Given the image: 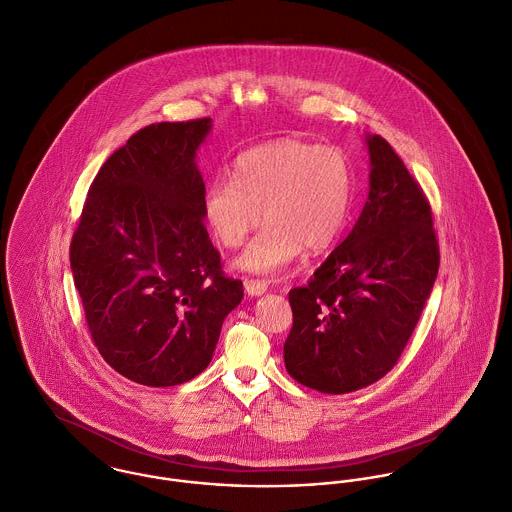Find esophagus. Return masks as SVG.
<instances>
[{"label": "esophagus", "instance_id": "obj_1", "mask_svg": "<svg viewBox=\"0 0 512 512\" xmlns=\"http://www.w3.org/2000/svg\"><path fill=\"white\" fill-rule=\"evenodd\" d=\"M243 285H245V291L251 295V297H259L267 291V281L265 279H251V277H245L243 279Z\"/></svg>", "mask_w": 512, "mask_h": 512}]
</instances>
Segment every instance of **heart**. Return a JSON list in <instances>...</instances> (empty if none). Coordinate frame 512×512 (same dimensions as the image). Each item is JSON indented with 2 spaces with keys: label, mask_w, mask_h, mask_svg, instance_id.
Segmentation results:
<instances>
[{
  "label": "heart",
  "mask_w": 512,
  "mask_h": 512,
  "mask_svg": "<svg viewBox=\"0 0 512 512\" xmlns=\"http://www.w3.org/2000/svg\"><path fill=\"white\" fill-rule=\"evenodd\" d=\"M352 192L350 164L338 148L279 140L243 152L233 180L205 188L202 211L213 237L235 249L259 225L263 207L267 223L237 265L271 273L303 247L312 253L330 247L348 221Z\"/></svg>",
  "instance_id": "obj_1"
}]
</instances>
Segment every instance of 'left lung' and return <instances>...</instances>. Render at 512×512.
Wrapping results in <instances>:
<instances>
[{
    "label": "left lung",
    "instance_id": "left-lung-1",
    "mask_svg": "<svg viewBox=\"0 0 512 512\" xmlns=\"http://www.w3.org/2000/svg\"><path fill=\"white\" fill-rule=\"evenodd\" d=\"M366 140L368 202L307 285L289 293L287 372L332 396L362 390L398 364L439 269L431 205L421 186L382 136Z\"/></svg>",
    "mask_w": 512,
    "mask_h": 512
}]
</instances>
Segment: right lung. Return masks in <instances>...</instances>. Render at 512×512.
Wrapping results in <instances>:
<instances>
[{
	"instance_id": "obj_1",
	"label": "right lung",
	"mask_w": 512,
	"mask_h": 512,
	"mask_svg": "<svg viewBox=\"0 0 512 512\" xmlns=\"http://www.w3.org/2000/svg\"><path fill=\"white\" fill-rule=\"evenodd\" d=\"M209 130L211 118H196L132 134L95 176L73 233L91 338L106 364L142 386L202 374L243 299L205 229L196 150Z\"/></svg>"
}]
</instances>
